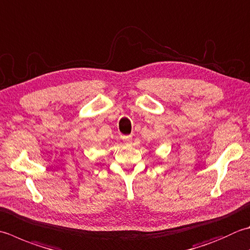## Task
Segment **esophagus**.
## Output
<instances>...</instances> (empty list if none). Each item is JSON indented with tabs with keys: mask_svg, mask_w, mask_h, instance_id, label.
Listing matches in <instances>:
<instances>
[{
	"mask_svg": "<svg viewBox=\"0 0 250 250\" xmlns=\"http://www.w3.org/2000/svg\"><path fill=\"white\" fill-rule=\"evenodd\" d=\"M122 141H124L125 144H130L132 141V138L131 136H124V138H122Z\"/></svg>",
	"mask_w": 250,
	"mask_h": 250,
	"instance_id": "34e87169",
	"label": "esophagus"
}]
</instances>
